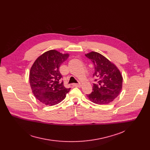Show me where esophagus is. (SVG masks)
<instances>
[{
	"label": "esophagus",
	"mask_w": 150,
	"mask_h": 150,
	"mask_svg": "<svg viewBox=\"0 0 150 150\" xmlns=\"http://www.w3.org/2000/svg\"><path fill=\"white\" fill-rule=\"evenodd\" d=\"M73 86L74 87H81V84L80 83H74Z\"/></svg>",
	"instance_id": "esophagus-1"
}]
</instances>
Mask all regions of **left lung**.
<instances>
[{
	"instance_id": "1",
	"label": "left lung",
	"mask_w": 150,
	"mask_h": 150,
	"mask_svg": "<svg viewBox=\"0 0 150 150\" xmlns=\"http://www.w3.org/2000/svg\"><path fill=\"white\" fill-rule=\"evenodd\" d=\"M93 62L97 83H93V91L87 95L88 99L97 104H108L120 93L123 77L116 65L101 54L91 52L85 54Z\"/></svg>"
}]
</instances>
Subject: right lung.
I'll return each instance as SVG.
<instances>
[{"label":"right lung","mask_w":150,"mask_h":150,"mask_svg":"<svg viewBox=\"0 0 150 150\" xmlns=\"http://www.w3.org/2000/svg\"><path fill=\"white\" fill-rule=\"evenodd\" d=\"M69 56L50 50L40 55L34 62L29 75L30 84L35 98L46 105H54L66 97L71 88L64 87L60 80L61 64Z\"/></svg>","instance_id":"1"}]
</instances>
